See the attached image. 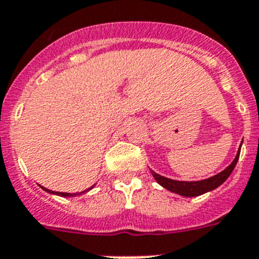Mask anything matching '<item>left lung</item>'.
Masks as SVG:
<instances>
[{"label":"left lung","mask_w":259,"mask_h":259,"mask_svg":"<svg viewBox=\"0 0 259 259\" xmlns=\"http://www.w3.org/2000/svg\"><path fill=\"white\" fill-rule=\"evenodd\" d=\"M241 145L238 147V151L232 163L229 164L224 170L219 172L215 176L208 177V179L199 180V181H179V180H172L168 179V177L161 176V175H159V173H156L152 169H150V172L154 176V179L156 180V183L163 186V188L167 189V190H169V192L176 193V194L183 195V197H198V195H202L204 193L211 192L213 189L219 188L228 179L229 175L235 169L236 164H237L240 151H241Z\"/></svg>","instance_id":"1"}]
</instances>
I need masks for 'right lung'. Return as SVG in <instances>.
<instances>
[{
	"label": "right lung",
	"instance_id": "add662e5",
	"mask_svg": "<svg viewBox=\"0 0 259 259\" xmlns=\"http://www.w3.org/2000/svg\"><path fill=\"white\" fill-rule=\"evenodd\" d=\"M39 186L42 189V190H46L47 193H49V194L60 195V197H76V195H82V194H84V193L90 192V190H91V189L94 188V186H95V185H92L91 188L86 189V190H83V192H80V193H60V192H53V190H49V189L44 188V186H41V185H39Z\"/></svg>",
	"mask_w": 259,
	"mask_h": 259
}]
</instances>
